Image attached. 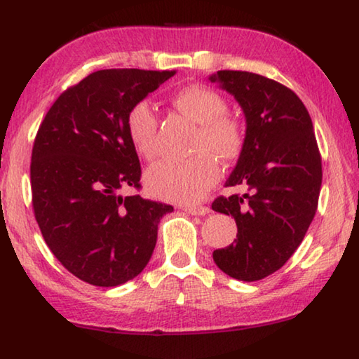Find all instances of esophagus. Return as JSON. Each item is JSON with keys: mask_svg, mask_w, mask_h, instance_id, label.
I'll return each mask as SVG.
<instances>
[{"mask_svg": "<svg viewBox=\"0 0 359 359\" xmlns=\"http://www.w3.org/2000/svg\"><path fill=\"white\" fill-rule=\"evenodd\" d=\"M184 210L191 215H208L210 212L208 205H190V208H184Z\"/></svg>", "mask_w": 359, "mask_h": 359, "instance_id": "obj_1", "label": "esophagus"}]
</instances>
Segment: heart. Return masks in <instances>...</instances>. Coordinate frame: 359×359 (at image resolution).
I'll return each instance as SVG.
<instances>
[{"instance_id": "obj_1", "label": "heart", "mask_w": 359, "mask_h": 359, "mask_svg": "<svg viewBox=\"0 0 359 359\" xmlns=\"http://www.w3.org/2000/svg\"><path fill=\"white\" fill-rule=\"evenodd\" d=\"M180 114L198 123L194 136L196 155L184 160H161L151 165L144 175L147 190L165 201L193 204L203 199L220 179V165L233 163L245 149L247 133L239 117L226 112L222 95L204 85H187L171 98ZM126 135L136 154L151 158L155 154L158 118L147 101L133 104L126 114Z\"/></svg>"}]
</instances>
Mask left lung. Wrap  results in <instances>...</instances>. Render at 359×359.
<instances>
[{
    "mask_svg": "<svg viewBox=\"0 0 359 359\" xmlns=\"http://www.w3.org/2000/svg\"><path fill=\"white\" fill-rule=\"evenodd\" d=\"M233 95L245 115L247 141L226 187L242 194L218 196L212 209L238 224L234 244L214 250L229 277L261 280L287 263L315 217L321 156L306 106L285 85L247 71L209 77Z\"/></svg>",
    "mask_w": 359,
    "mask_h": 359,
    "instance_id": "1",
    "label": "left lung"
}]
</instances>
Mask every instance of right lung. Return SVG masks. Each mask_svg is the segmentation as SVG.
I'll return each instance as SVG.
<instances>
[{
	"label": "right lung",
	"mask_w": 359,
	"mask_h": 359,
	"mask_svg": "<svg viewBox=\"0 0 359 359\" xmlns=\"http://www.w3.org/2000/svg\"><path fill=\"white\" fill-rule=\"evenodd\" d=\"M175 71L101 69L58 96L32 154L36 222L71 274L117 287L141 274L154 253L161 217L172 205L149 201L141 165L126 135V114Z\"/></svg>",
	"instance_id": "obj_1"
}]
</instances>
